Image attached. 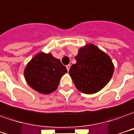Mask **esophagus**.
I'll return each instance as SVG.
<instances>
[{
  "label": "esophagus",
  "instance_id": "obj_1",
  "mask_svg": "<svg viewBox=\"0 0 134 134\" xmlns=\"http://www.w3.org/2000/svg\"><path fill=\"white\" fill-rule=\"evenodd\" d=\"M70 67H71V65H70V64L66 65V69H67V70H68V71H69V69H70Z\"/></svg>",
  "mask_w": 134,
  "mask_h": 134
}]
</instances>
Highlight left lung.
Returning a JSON list of instances; mask_svg holds the SVG:
<instances>
[{"instance_id": "1", "label": "left lung", "mask_w": 134, "mask_h": 134, "mask_svg": "<svg viewBox=\"0 0 134 134\" xmlns=\"http://www.w3.org/2000/svg\"><path fill=\"white\" fill-rule=\"evenodd\" d=\"M76 63L69 75L79 92L87 94L98 92L108 84L114 72L110 57L95 44H86L78 50Z\"/></svg>"}]
</instances>
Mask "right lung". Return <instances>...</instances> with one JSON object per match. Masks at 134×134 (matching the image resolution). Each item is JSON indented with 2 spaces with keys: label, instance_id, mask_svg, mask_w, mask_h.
I'll use <instances>...</instances> for the list:
<instances>
[{
  "label": "right lung",
  "instance_id": "add662e5",
  "mask_svg": "<svg viewBox=\"0 0 134 134\" xmlns=\"http://www.w3.org/2000/svg\"><path fill=\"white\" fill-rule=\"evenodd\" d=\"M67 73L60 60L50 53L40 52L30 60L24 70L29 87L39 93L49 94L58 87L60 80Z\"/></svg>",
  "mask_w": 134,
  "mask_h": 134
}]
</instances>
